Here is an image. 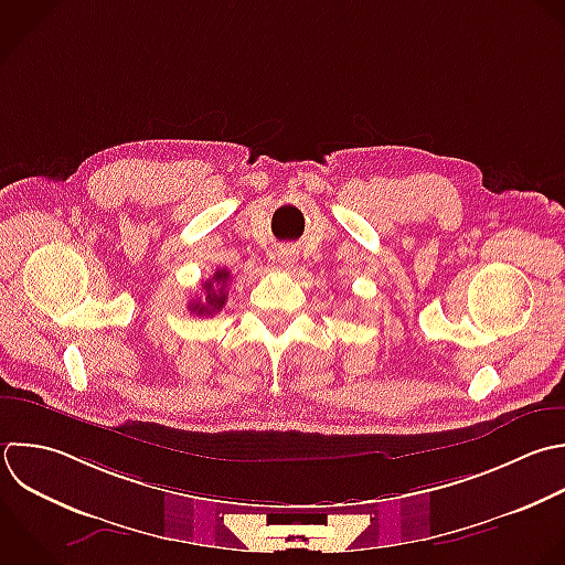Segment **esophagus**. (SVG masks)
Returning a JSON list of instances; mask_svg holds the SVG:
<instances>
[{
	"label": "esophagus",
	"mask_w": 565,
	"mask_h": 565,
	"mask_svg": "<svg viewBox=\"0 0 565 565\" xmlns=\"http://www.w3.org/2000/svg\"><path fill=\"white\" fill-rule=\"evenodd\" d=\"M278 258H280V263H282L285 267H294V265H296V260H298V258H296V254H294L291 249H282Z\"/></svg>",
	"instance_id": "1"
}]
</instances>
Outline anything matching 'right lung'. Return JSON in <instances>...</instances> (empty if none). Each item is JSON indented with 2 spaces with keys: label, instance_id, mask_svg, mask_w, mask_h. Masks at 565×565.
Here are the masks:
<instances>
[{
  "label": "right lung",
  "instance_id": "add662e5",
  "mask_svg": "<svg viewBox=\"0 0 565 565\" xmlns=\"http://www.w3.org/2000/svg\"><path fill=\"white\" fill-rule=\"evenodd\" d=\"M232 276H230V269L221 267L216 269V274L203 282V296L192 300L188 305V309L196 316H214L218 313L225 302H227V285H230Z\"/></svg>",
  "mask_w": 565,
  "mask_h": 565
}]
</instances>
